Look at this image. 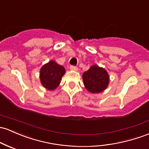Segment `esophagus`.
<instances>
[{"mask_svg": "<svg viewBox=\"0 0 149 149\" xmlns=\"http://www.w3.org/2000/svg\"><path fill=\"white\" fill-rule=\"evenodd\" d=\"M70 70H71V71H78V67L74 66H70Z\"/></svg>", "mask_w": 149, "mask_h": 149, "instance_id": "esophagus-1", "label": "esophagus"}]
</instances>
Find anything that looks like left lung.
<instances>
[{"label":"left lung","instance_id":"left-lung-1","mask_svg":"<svg viewBox=\"0 0 149 149\" xmlns=\"http://www.w3.org/2000/svg\"><path fill=\"white\" fill-rule=\"evenodd\" d=\"M83 81L88 92L100 93L108 87L109 76L104 68L95 64L83 73Z\"/></svg>","mask_w":149,"mask_h":149}]
</instances>
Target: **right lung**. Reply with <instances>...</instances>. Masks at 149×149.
I'll return each mask as SVG.
<instances>
[{"label":"right lung","instance_id":"1","mask_svg":"<svg viewBox=\"0 0 149 149\" xmlns=\"http://www.w3.org/2000/svg\"><path fill=\"white\" fill-rule=\"evenodd\" d=\"M66 73L64 67L54 60L42 66L40 71L41 84L48 91H54L59 86L62 76Z\"/></svg>","mask_w":149,"mask_h":149}]
</instances>
